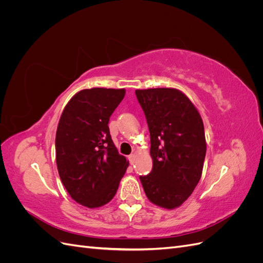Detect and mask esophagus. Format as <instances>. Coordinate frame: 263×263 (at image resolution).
<instances>
[{
  "label": "esophagus",
  "instance_id": "obj_1",
  "mask_svg": "<svg viewBox=\"0 0 263 263\" xmlns=\"http://www.w3.org/2000/svg\"><path fill=\"white\" fill-rule=\"evenodd\" d=\"M128 160H129L130 164H133V163H134V161H135V154L129 155V157H128Z\"/></svg>",
  "mask_w": 263,
  "mask_h": 263
}]
</instances>
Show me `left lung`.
Returning a JSON list of instances; mask_svg holds the SVG:
<instances>
[{
    "instance_id": "obj_1",
    "label": "left lung",
    "mask_w": 263,
    "mask_h": 263,
    "mask_svg": "<svg viewBox=\"0 0 263 263\" xmlns=\"http://www.w3.org/2000/svg\"><path fill=\"white\" fill-rule=\"evenodd\" d=\"M150 133L153 170L140 176L150 202L172 210L192 194L206 155L203 121L184 94L176 89L136 90Z\"/></svg>"
}]
</instances>
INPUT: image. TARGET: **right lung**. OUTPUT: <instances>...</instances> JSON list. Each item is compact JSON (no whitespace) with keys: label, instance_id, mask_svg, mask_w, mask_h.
Returning <instances> with one entry per match:
<instances>
[{"label":"right lung","instance_id":"right-lung-1","mask_svg":"<svg viewBox=\"0 0 263 263\" xmlns=\"http://www.w3.org/2000/svg\"><path fill=\"white\" fill-rule=\"evenodd\" d=\"M124 97V89L82 90L60 117L55 133L59 176L70 196L89 209L112 200L128 166L108 128L109 117Z\"/></svg>","mask_w":263,"mask_h":263}]
</instances>
